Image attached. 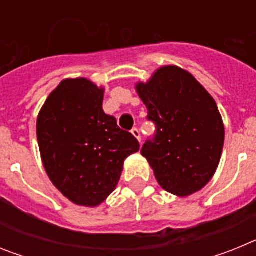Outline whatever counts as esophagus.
<instances>
[{
	"label": "esophagus",
	"instance_id": "esophagus-1",
	"mask_svg": "<svg viewBox=\"0 0 256 256\" xmlns=\"http://www.w3.org/2000/svg\"><path fill=\"white\" fill-rule=\"evenodd\" d=\"M132 134L140 142H141V132H140L138 128H133V130H132Z\"/></svg>",
	"mask_w": 256,
	"mask_h": 256
}]
</instances>
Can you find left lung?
Here are the masks:
<instances>
[{"instance_id":"8db88e82","label":"left lung","mask_w":256,"mask_h":256,"mask_svg":"<svg viewBox=\"0 0 256 256\" xmlns=\"http://www.w3.org/2000/svg\"><path fill=\"white\" fill-rule=\"evenodd\" d=\"M155 134L141 148L165 191L184 198L198 191L218 168L224 126L216 101L190 73L164 66L137 84Z\"/></svg>"}]
</instances>
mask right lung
I'll return each mask as SVG.
<instances>
[{"label":"right lung","instance_id":"add662e5","mask_svg":"<svg viewBox=\"0 0 256 256\" xmlns=\"http://www.w3.org/2000/svg\"><path fill=\"white\" fill-rule=\"evenodd\" d=\"M102 98V88L87 79H66L37 119L47 176L65 198L83 206L105 201L119 182L124 160L140 150L134 136L104 112Z\"/></svg>","mask_w":256,"mask_h":256}]
</instances>
